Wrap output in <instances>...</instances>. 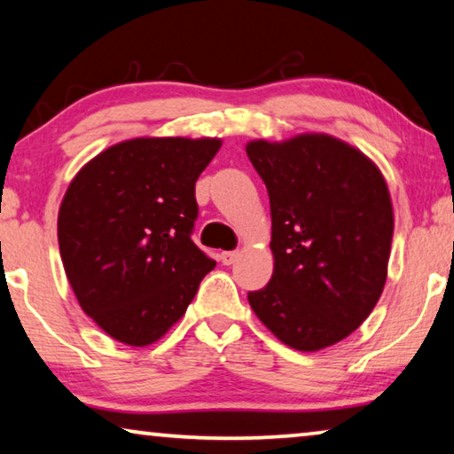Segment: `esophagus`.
Here are the masks:
<instances>
[{"label": "esophagus", "instance_id": "obj_1", "mask_svg": "<svg viewBox=\"0 0 454 454\" xmlns=\"http://www.w3.org/2000/svg\"><path fill=\"white\" fill-rule=\"evenodd\" d=\"M237 257H239V251H223L221 263L223 266H231V263H235Z\"/></svg>", "mask_w": 454, "mask_h": 454}]
</instances>
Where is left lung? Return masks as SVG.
<instances>
[{
	"label": "left lung",
	"instance_id": "left-lung-1",
	"mask_svg": "<svg viewBox=\"0 0 454 454\" xmlns=\"http://www.w3.org/2000/svg\"><path fill=\"white\" fill-rule=\"evenodd\" d=\"M268 188L274 274L251 309L282 343L318 351L369 317L387 278L392 200L373 162L331 136L247 144Z\"/></svg>",
	"mask_w": 454,
	"mask_h": 454
}]
</instances>
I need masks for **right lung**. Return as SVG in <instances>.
Here are the masks:
<instances>
[{
  "label": "right lung",
  "instance_id": "right-lung-1",
  "mask_svg": "<svg viewBox=\"0 0 454 454\" xmlns=\"http://www.w3.org/2000/svg\"><path fill=\"white\" fill-rule=\"evenodd\" d=\"M219 139L137 137L76 174L59 213L62 266L81 309L125 345L158 340L215 268L192 241L194 183Z\"/></svg>",
  "mask_w": 454,
  "mask_h": 454
}]
</instances>
